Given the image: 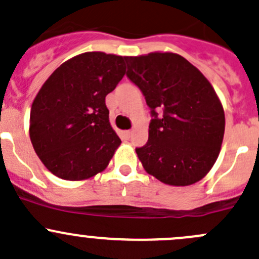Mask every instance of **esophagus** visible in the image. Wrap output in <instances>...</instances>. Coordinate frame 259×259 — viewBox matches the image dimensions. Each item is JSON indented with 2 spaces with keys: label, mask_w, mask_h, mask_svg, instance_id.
<instances>
[{
  "label": "esophagus",
  "mask_w": 259,
  "mask_h": 259,
  "mask_svg": "<svg viewBox=\"0 0 259 259\" xmlns=\"http://www.w3.org/2000/svg\"><path fill=\"white\" fill-rule=\"evenodd\" d=\"M130 137H132V132H130V130H125V132H122V138H124V139H129Z\"/></svg>",
  "instance_id": "obj_1"
}]
</instances>
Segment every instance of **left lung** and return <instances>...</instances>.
I'll return each instance as SVG.
<instances>
[{"instance_id": "left-lung-1", "label": "left lung", "mask_w": 259, "mask_h": 259, "mask_svg": "<svg viewBox=\"0 0 259 259\" xmlns=\"http://www.w3.org/2000/svg\"><path fill=\"white\" fill-rule=\"evenodd\" d=\"M127 77L151 109L149 139L135 151L145 171L174 187L192 185L213 168L224 137L223 105L207 77L174 52L126 56ZM156 108L163 110L158 118Z\"/></svg>"}]
</instances>
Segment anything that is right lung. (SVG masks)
<instances>
[{"label": "right lung", "mask_w": 259, "mask_h": 259, "mask_svg": "<svg viewBox=\"0 0 259 259\" xmlns=\"http://www.w3.org/2000/svg\"><path fill=\"white\" fill-rule=\"evenodd\" d=\"M126 72L125 56L83 52L60 65L41 86L30 114V139L44 165L64 180L105 170L121 144L105 96Z\"/></svg>", "instance_id": "obj_1"}]
</instances>
